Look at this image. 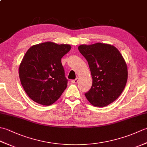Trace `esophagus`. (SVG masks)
<instances>
[{
	"label": "esophagus",
	"mask_w": 147,
	"mask_h": 147,
	"mask_svg": "<svg viewBox=\"0 0 147 147\" xmlns=\"http://www.w3.org/2000/svg\"><path fill=\"white\" fill-rule=\"evenodd\" d=\"M78 81H79V78H76L75 80H72L71 81V83H77L78 82Z\"/></svg>",
	"instance_id": "obj_1"
}]
</instances>
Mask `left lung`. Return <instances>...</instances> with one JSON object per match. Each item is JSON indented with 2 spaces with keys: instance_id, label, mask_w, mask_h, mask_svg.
Returning a JSON list of instances; mask_svg holds the SVG:
<instances>
[{
  "instance_id": "obj_1",
  "label": "left lung",
  "mask_w": 147,
  "mask_h": 147,
  "mask_svg": "<svg viewBox=\"0 0 147 147\" xmlns=\"http://www.w3.org/2000/svg\"><path fill=\"white\" fill-rule=\"evenodd\" d=\"M78 50L88 61L93 79L86 98L95 107H105L125 88L128 74L124 59L116 47L107 43L81 45Z\"/></svg>"
}]
</instances>
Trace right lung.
<instances>
[{"instance_id":"add662e5","label":"right lung","mask_w":147,"mask_h":147,"mask_svg":"<svg viewBox=\"0 0 147 147\" xmlns=\"http://www.w3.org/2000/svg\"><path fill=\"white\" fill-rule=\"evenodd\" d=\"M71 46L47 42L31 47L19 67L21 83L29 97L43 105L55 102L67 86L61 59Z\"/></svg>"}]
</instances>
